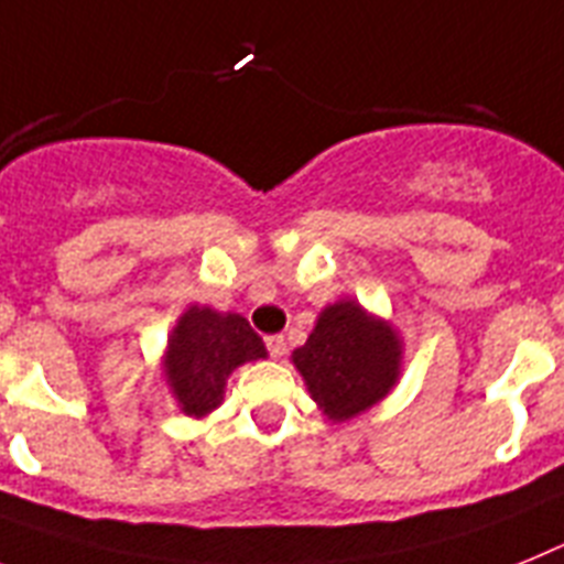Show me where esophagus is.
<instances>
[{
	"instance_id": "1",
	"label": "esophagus",
	"mask_w": 564,
	"mask_h": 564,
	"mask_svg": "<svg viewBox=\"0 0 564 564\" xmlns=\"http://www.w3.org/2000/svg\"><path fill=\"white\" fill-rule=\"evenodd\" d=\"M267 349L272 358H283L286 355V340H283V335H267Z\"/></svg>"
}]
</instances>
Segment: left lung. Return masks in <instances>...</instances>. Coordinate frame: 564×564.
<instances>
[{
  "instance_id": "left-lung-1",
  "label": "left lung",
  "mask_w": 564,
  "mask_h": 564,
  "mask_svg": "<svg viewBox=\"0 0 564 564\" xmlns=\"http://www.w3.org/2000/svg\"><path fill=\"white\" fill-rule=\"evenodd\" d=\"M399 358L390 326L355 301L326 306L304 347L292 352L312 399L333 421L352 419L384 399L399 378Z\"/></svg>"
}]
</instances>
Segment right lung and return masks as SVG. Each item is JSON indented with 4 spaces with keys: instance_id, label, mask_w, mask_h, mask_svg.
Here are the masks:
<instances>
[{
    "instance_id": "right-lung-1",
    "label": "right lung",
    "mask_w": 564,
    "mask_h": 564,
    "mask_svg": "<svg viewBox=\"0 0 564 564\" xmlns=\"http://www.w3.org/2000/svg\"><path fill=\"white\" fill-rule=\"evenodd\" d=\"M258 358H267V347L249 321L192 306L169 340L165 376L183 413L200 419L220 404L229 372Z\"/></svg>"
}]
</instances>
